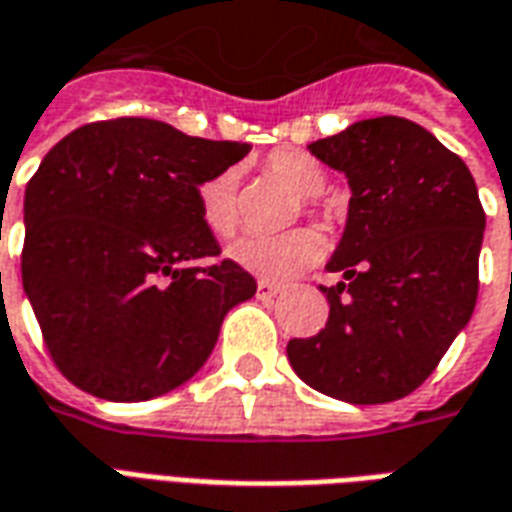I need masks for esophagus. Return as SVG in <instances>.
<instances>
[{"mask_svg": "<svg viewBox=\"0 0 512 512\" xmlns=\"http://www.w3.org/2000/svg\"><path fill=\"white\" fill-rule=\"evenodd\" d=\"M277 293H279L277 285H271V282H266V279H260V282H257V299L271 301Z\"/></svg>", "mask_w": 512, "mask_h": 512, "instance_id": "esophagus-1", "label": "esophagus"}]
</instances>
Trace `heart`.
<instances>
[{"label": "heart", "mask_w": 512, "mask_h": 512, "mask_svg": "<svg viewBox=\"0 0 512 512\" xmlns=\"http://www.w3.org/2000/svg\"><path fill=\"white\" fill-rule=\"evenodd\" d=\"M266 175L282 183L290 194L301 197V202L312 208V197L326 189V167L307 150L285 147L274 150L266 158ZM197 205L205 227L219 238H230L238 230L241 213H238V175L235 169H222L211 178H205L197 189ZM321 255V241L312 230H290L285 235H249L230 246V257L246 271L257 277L282 282L296 277L299 271L315 263Z\"/></svg>", "instance_id": "obj_1"}]
</instances>
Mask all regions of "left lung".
I'll return each instance as SVG.
<instances>
[{"instance_id":"left-lung-1","label":"left lung","mask_w":512,"mask_h":512,"mask_svg":"<svg viewBox=\"0 0 512 512\" xmlns=\"http://www.w3.org/2000/svg\"><path fill=\"white\" fill-rule=\"evenodd\" d=\"M310 153L343 172L348 219L321 288L326 329L290 340L296 376L356 406L400 400L436 370L477 304L485 213L469 167L406 117H373Z\"/></svg>"}]
</instances>
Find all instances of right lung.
Here are the masks:
<instances>
[{
  "label": "right lung",
  "mask_w": 512,
  "mask_h": 512,
  "mask_svg": "<svg viewBox=\"0 0 512 512\" xmlns=\"http://www.w3.org/2000/svg\"><path fill=\"white\" fill-rule=\"evenodd\" d=\"M252 147L147 120L76 128L24 194L21 279L54 365L104 400H150L200 370L257 282L219 255L197 189Z\"/></svg>",
  "instance_id": "add662e5"
}]
</instances>
